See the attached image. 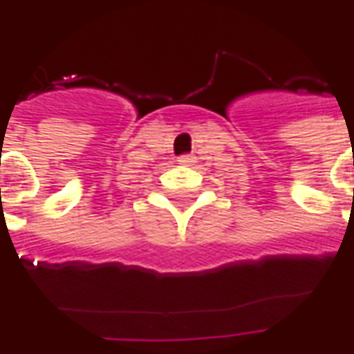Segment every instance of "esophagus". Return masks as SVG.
<instances>
[{"mask_svg":"<svg viewBox=\"0 0 354 354\" xmlns=\"http://www.w3.org/2000/svg\"><path fill=\"white\" fill-rule=\"evenodd\" d=\"M178 162H180V165H184V167H192L193 162H195V157L189 153L180 155V157H178Z\"/></svg>","mask_w":354,"mask_h":354,"instance_id":"34e87169","label":"esophagus"}]
</instances>
